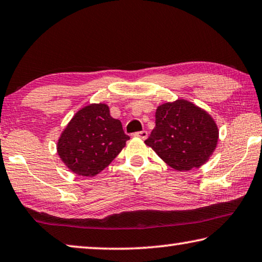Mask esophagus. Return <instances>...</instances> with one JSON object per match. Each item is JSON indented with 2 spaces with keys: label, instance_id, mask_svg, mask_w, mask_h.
<instances>
[{
  "label": "esophagus",
  "instance_id": "obj_1",
  "mask_svg": "<svg viewBox=\"0 0 262 262\" xmlns=\"http://www.w3.org/2000/svg\"><path fill=\"white\" fill-rule=\"evenodd\" d=\"M134 135L138 136V138H140V139H142V140H146L148 138V132H146V130L138 132V133H135Z\"/></svg>",
  "mask_w": 262,
  "mask_h": 262
}]
</instances>
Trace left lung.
I'll return each mask as SVG.
<instances>
[{
  "label": "left lung",
  "mask_w": 262,
  "mask_h": 262,
  "mask_svg": "<svg viewBox=\"0 0 262 262\" xmlns=\"http://www.w3.org/2000/svg\"><path fill=\"white\" fill-rule=\"evenodd\" d=\"M155 128L144 141L169 167L189 171L205 164L218 143V126L206 111L185 99L157 107Z\"/></svg>",
  "instance_id": "obj_1"
}]
</instances>
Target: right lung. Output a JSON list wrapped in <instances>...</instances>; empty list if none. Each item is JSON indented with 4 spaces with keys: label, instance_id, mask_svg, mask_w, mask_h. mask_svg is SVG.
<instances>
[{
    "label": "right lung",
    "instance_id": "add662e5",
    "mask_svg": "<svg viewBox=\"0 0 262 262\" xmlns=\"http://www.w3.org/2000/svg\"><path fill=\"white\" fill-rule=\"evenodd\" d=\"M129 136L106 103H90L79 110L57 142L60 160L78 176L93 177L108 167Z\"/></svg>",
    "mask_w": 262,
    "mask_h": 262
}]
</instances>
